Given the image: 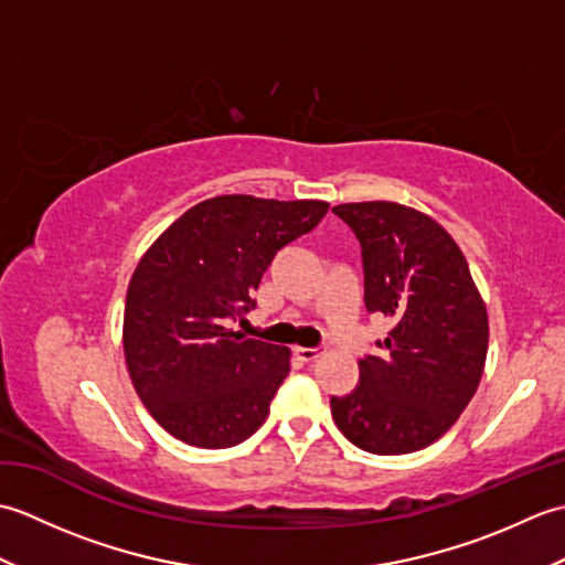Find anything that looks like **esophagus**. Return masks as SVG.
I'll use <instances>...</instances> for the list:
<instances>
[{"label":"esophagus","mask_w":565,"mask_h":565,"mask_svg":"<svg viewBox=\"0 0 565 565\" xmlns=\"http://www.w3.org/2000/svg\"><path fill=\"white\" fill-rule=\"evenodd\" d=\"M322 354V347H296V356L301 362H316V359Z\"/></svg>","instance_id":"obj_1"}]
</instances>
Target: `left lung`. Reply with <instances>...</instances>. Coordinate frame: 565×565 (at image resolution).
<instances>
[{
    "label": "left lung",
    "mask_w": 565,
    "mask_h": 565,
    "mask_svg": "<svg viewBox=\"0 0 565 565\" xmlns=\"http://www.w3.org/2000/svg\"><path fill=\"white\" fill-rule=\"evenodd\" d=\"M332 213L362 247L366 310L395 320L379 352L359 359L354 391L330 398L334 425L369 454L425 449L459 419L483 376L481 294L459 245L429 215L391 201Z\"/></svg>",
    "instance_id": "8db88e82"
}]
</instances>
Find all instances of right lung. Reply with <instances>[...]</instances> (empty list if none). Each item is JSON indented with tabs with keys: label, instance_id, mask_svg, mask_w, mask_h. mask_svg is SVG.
Here are the masks:
<instances>
[{
	"label": "right lung",
	"instance_id": "right-lung-1",
	"mask_svg": "<svg viewBox=\"0 0 565 565\" xmlns=\"http://www.w3.org/2000/svg\"><path fill=\"white\" fill-rule=\"evenodd\" d=\"M326 201L215 196L177 218L128 284L124 352L148 413L201 449L245 441L289 376V350L227 330L255 308L276 252L313 231Z\"/></svg>",
	"mask_w": 565,
	"mask_h": 565
}]
</instances>
